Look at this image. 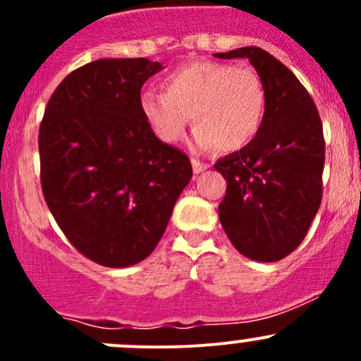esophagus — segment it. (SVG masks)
Here are the masks:
<instances>
[{"instance_id": "obj_1", "label": "esophagus", "mask_w": 361, "mask_h": 361, "mask_svg": "<svg viewBox=\"0 0 361 361\" xmlns=\"http://www.w3.org/2000/svg\"><path fill=\"white\" fill-rule=\"evenodd\" d=\"M192 167H194V173L199 174V173H202L204 169H207V167H209V164L201 162L199 159H192Z\"/></svg>"}]
</instances>
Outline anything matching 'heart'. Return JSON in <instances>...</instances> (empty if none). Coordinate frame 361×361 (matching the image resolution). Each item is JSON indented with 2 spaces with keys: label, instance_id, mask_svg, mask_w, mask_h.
Wrapping results in <instances>:
<instances>
[{
  "label": "heart",
  "instance_id": "heart-1",
  "mask_svg": "<svg viewBox=\"0 0 361 361\" xmlns=\"http://www.w3.org/2000/svg\"><path fill=\"white\" fill-rule=\"evenodd\" d=\"M164 89L141 96V111L164 143H178L194 116L199 148L235 152L251 143L264 123L267 94L251 68L197 61L171 73Z\"/></svg>",
  "mask_w": 361,
  "mask_h": 361
}]
</instances>
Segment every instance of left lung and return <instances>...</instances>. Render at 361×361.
<instances>
[{
  "label": "left lung",
  "instance_id": "obj_1",
  "mask_svg": "<svg viewBox=\"0 0 361 361\" xmlns=\"http://www.w3.org/2000/svg\"><path fill=\"white\" fill-rule=\"evenodd\" d=\"M214 56L248 59L267 94L257 136L214 164L227 181L218 216L239 253L258 262L281 260L304 241L322 204V118L297 76L265 50L243 47Z\"/></svg>",
  "mask_w": 361,
  "mask_h": 361
}]
</instances>
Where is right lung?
<instances>
[{
  "label": "right lung",
  "instance_id": "1",
  "mask_svg": "<svg viewBox=\"0 0 361 361\" xmlns=\"http://www.w3.org/2000/svg\"><path fill=\"white\" fill-rule=\"evenodd\" d=\"M143 59H99L57 85L39 123V180L50 213L83 257L129 267L159 245L192 164L141 111L160 71Z\"/></svg>",
  "mask_w": 361,
  "mask_h": 361
}]
</instances>
